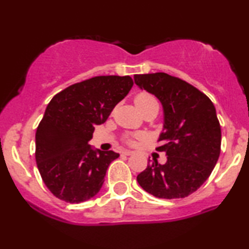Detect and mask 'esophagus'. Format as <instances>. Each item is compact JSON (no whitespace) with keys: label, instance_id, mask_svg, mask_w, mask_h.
<instances>
[{"label":"esophagus","instance_id":"obj_1","mask_svg":"<svg viewBox=\"0 0 249 249\" xmlns=\"http://www.w3.org/2000/svg\"><path fill=\"white\" fill-rule=\"evenodd\" d=\"M134 153L133 151H130V149H125V151H123V154L124 155H132Z\"/></svg>","mask_w":249,"mask_h":249}]
</instances>
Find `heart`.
I'll return each instance as SVG.
<instances>
[{
    "label": "heart",
    "instance_id": "obj_1",
    "mask_svg": "<svg viewBox=\"0 0 249 249\" xmlns=\"http://www.w3.org/2000/svg\"><path fill=\"white\" fill-rule=\"evenodd\" d=\"M134 104L139 109V111L142 112V110L147 109V107H159L158 101L155 100L154 96H152L148 92H140L134 98Z\"/></svg>",
    "mask_w": 249,
    "mask_h": 249
}]
</instances>
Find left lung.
<instances>
[{
  "label": "left lung",
  "instance_id": "left-lung-1",
  "mask_svg": "<svg viewBox=\"0 0 249 249\" xmlns=\"http://www.w3.org/2000/svg\"><path fill=\"white\" fill-rule=\"evenodd\" d=\"M142 90L154 95L163 110L164 164L149 160L137 176L143 190L159 198H183L208 179L220 154L221 131L213 103L185 81L166 73L134 75Z\"/></svg>",
  "mask_w": 249,
  "mask_h": 249
}]
</instances>
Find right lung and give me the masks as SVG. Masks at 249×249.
<instances>
[{"instance_id":"1","label":"right lung","mask_w":249,"mask_h":249,"mask_svg":"<svg viewBox=\"0 0 249 249\" xmlns=\"http://www.w3.org/2000/svg\"><path fill=\"white\" fill-rule=\"evenodd\" d=\"M133 86L130 76H96L56 94L36 132V161L49 190L67 203L98 194L107 169L119 157L89 143L96 125L107 122Z\"/></svg>"}]
</instances>
